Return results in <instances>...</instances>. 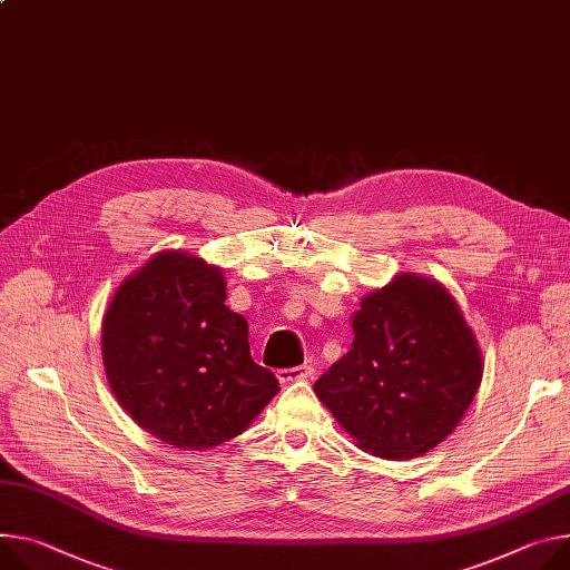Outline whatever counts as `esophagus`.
<instances>
[{
    "instance_id": "esophagus-1",
    "label": "esophagus",
    "mask_w": 570,
    "mask_h": 570,
    "mask_svg": "<svg viewBox=\"0 0 570 570\" xmlns=\"http://www.w3.org/2000/svg\"><path fill=\"white\" fill-rule=\"evenodd\" d=\"M277 377L284 384L297 382V380H308V377H314V366L302 364V366H295V368H282V371H277Z\"/></svg>"
}]
</instances>
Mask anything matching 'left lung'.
<instances>
[{
	"mask_svg": "<svg viewBox=\"0 0 570 570\" xmlns=\"http://www.w3.org/2000/svg\"><path fill=\"white\" fill-rule=\"evenodd\" d=\"M352 350L314 384L366 452L411 459L441 443L471 406L482 356L452 295L397 275L352 314Z\"/></svg>",
	"mask_w": 570,
	"mask_h": 570,
	"instance_id": "obj_1",
	"label": "left lung"
}]
</instances>
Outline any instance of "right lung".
Listing matches in <instances>:
<instances>
[{
	"instance_id": "obj_1",
	"label": "right lung",
	"mask_w": 570,
	"mask_h": 570,
	"mask_svg": "<svg viewBox=\"0 0 570 570\" xmlns=\"http://www.w3.org/2000/svg\"><path fill=\"white\" fill-rule=\"evenodd\" d=\"M225 299L218 268L161 252L118 288L101 327L118 402L142 430L181 450L238 436L279 391L277 377L254 364L247 321Z\"/></svg>"
}]
</instances>
